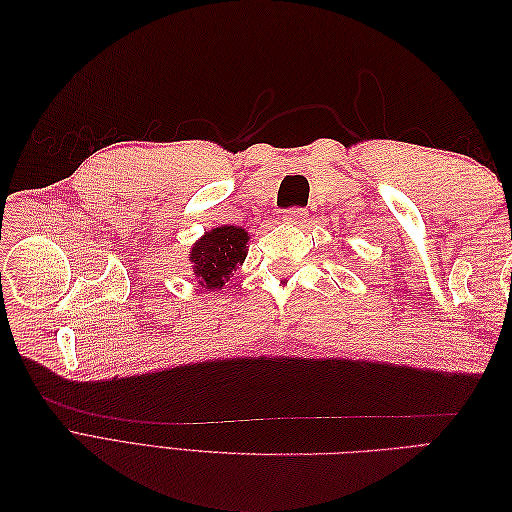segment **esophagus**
Masks as SVG:
<instances>
[{"instance_id":"esophagus-1","label":"esophagus","mask_w":512,"mask_h":512,"mask_svg":"<svg viewBox=\"0 0 512 512\" xmlns=\"http://www.w3.org/2000/svg\"><path fill=\"white\" fill-rule=\"evenodd\" d=\"M284 222L292 226H303L307 222V211L305 209H288L284 211Z\"/></svg>"}]
</instances>
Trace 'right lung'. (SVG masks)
<instances>
[{"instance_id": "obj_1", "label": "right lung", "mask_w": 512, "mask_h": 512, "mask_svg": "<svg viewBox=\"0 0 512 512\" xmlns=\"http://www.w3.org/2000/svg\"><path fill=\"white\" fill-rule=\"evenodd\" d=\"M250 235L241 226H218L207 230L190 247V262L192 275L196 277L198 286L215 290L230 282L247 256V245Z\"/></svg>"}]
</instances>
